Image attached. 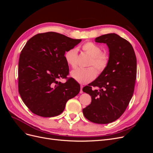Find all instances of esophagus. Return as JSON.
<instances>
[{
  "mask_svg": "<svg viewBox=\"0 0 153 153\" xmlns=\"http://www.w3.org/2000/svg\"><path fill=\"white\" fill-rule=\"evenodd\" d=\"M82 89H83V85H80V94H82V93H83Z\"/></svg>",
  "mask_w": 153,
  "mask_h": 153,
  "instance_id": "34e87169",
  "label": "esophagus"
}]
</instances>
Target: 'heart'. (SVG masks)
Returning <instances> with one entry per match:
<instances>
[{
	"label": "heart",
	"mask_w": 153,
	"mask_h": 153,
	"mask_svg": "<svg viewBox=\"0 0 153 153\" xmlns=\"http://www.w3.org/2000/svg\"><path fill=\"white\" fill-rule=\"evenodd\" d=\"M82 50L91 57L89 66H94L99 73L102 72L107 66L108 56L101 52V48L98 45L92 42H87L82 46ZM64 59L68 65L72 68L77 66L78 50L76 48L69 49L64 53ZM97 75V71L94 67L86 69L78 68L71 73V76L76 81L82 84H85L93 80Z\"/></svg>",
	"instance_id": "1"
}]
</instances>
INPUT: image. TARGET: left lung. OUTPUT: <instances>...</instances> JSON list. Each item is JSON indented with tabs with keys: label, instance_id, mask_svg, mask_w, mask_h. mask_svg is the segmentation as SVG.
<instances>
[{
	"label": "left lung",
	"instance_id": "obj_1",
	"mask_svg": "<svg viewBox=\"0 0 153 153\" xmlns=\"http://www.w3.org/2000/svg\"><path fill=\"white\" fill-rule=\"evenodd\" d=\"M95 41L108 46V63L94 81L83 88V91L91 96L92 101L82 111L92 123L108 124L121 116L132 98L137 58L131 45L116 34L102 35ZM92 86L96 89L92 90Z\"/></svg>",
	"mask_w": 153,
	"mask_h": 153
}]
</instances>
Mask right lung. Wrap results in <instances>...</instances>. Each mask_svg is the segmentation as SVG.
Returning a JSON list of instances; mask_svg holds the SVG:
<instances>
[{"label": "right lung", "mask_w": 153, "mask_h": 153, "mask_svg": "<svg viewBox=\"0 0 153 153\" xmlns=\"http://www.w3.org/2000/svg\"><path fill=\"white\" fill-rule=\"evenodd\" d=\"M82 39L54 32L38 34L22 49L18 62V91L32 113L51 117L61 114L67 101L79 93L80 86L72 78L65 83L69 66L64 53Z\"/></svg>", "instance_id": "obj_1"}]
</instances>
